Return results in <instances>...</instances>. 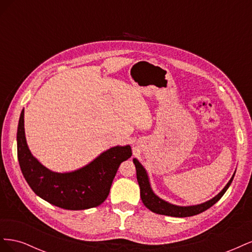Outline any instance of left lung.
Returning a JSON list of instances; mask_svg holds the SVG:
<instances>
[{
    "label": "left lung",
    "mask_w": 252,
    "mask_h": 252,
    "mask_svg": "<svg viewBox=\"0 0 252 252\" xmlns=\"http://www.w3.org/2000/svg\"><path fill=\"white\" fill-rule=\"evenodd\" d=\"M133 164L136 169V179H138V183L140 185L141 189V199L143 204L146 206V207L151 210L152 212L158 213V215H163V216H168V217H175V218H186V217H192L195 215H199V213L207 210L210 208L212 205H215L220 197L224 195L228 187L230 186L231 182L234 178V174L230 181L227 183V185L223 188L222 191L219 194H217L213 199L205 202L203 204L199 205H193V206H177L166 202L162 199H159L158 195L155 194L152 191L150 187V183L148 179V174L145 170L142 164L138 161L136 158H133Z\"/></svg>",
    "instance_id": "obj_1"
}]
</instances>
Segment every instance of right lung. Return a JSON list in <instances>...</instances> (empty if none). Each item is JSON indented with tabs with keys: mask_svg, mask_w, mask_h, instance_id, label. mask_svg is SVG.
I'll return each mask as SVG.
<instances>
[{
	"mask_svg": "<svg viewBox=\"0 0 252 252\" xmlns=\"http://www.w3.org/2000/svg\"><path fill=\"white\" fill-rule=\"evenodd\" d=\"M17 143L19 164L30 188L43 200L68 210H84L101 205L107 199L120 164L132 155L129 145L116 146L78 170L53 172L37 161L27 146L24 109L19 120Z\"/></svg>",
	"mask_w": 252,
	"mask_h": 252,
	"instance_id": "right-lung-1",
	"label": "right lung"
}]
</instances>
